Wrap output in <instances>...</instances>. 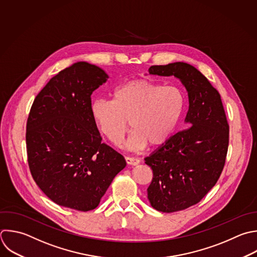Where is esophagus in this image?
I'll list each match as a JSON object with an SVG mask.
<instances>
[{"label": "esophagus", "instance_id": "1", "mask_svg": "<svg viewBox=\"0 0 257 257\" xmlns=\"http://www.w3.org/2000/svg\"><path fill=\"white\" fill-rule=\"evenodd\" d=\"M125 162L127 163V165L131 166H137L140 164V160L137 158H131V157H125Z\"/></svg>", "mask_w": 257, "mask_h": 257}]
</instances>
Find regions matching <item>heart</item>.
I'll return each mask as SVG.
<instances>
[{
  "label": "heart",
  "mask_w": 257,
  "mask_h": 257,
  "mask_svg": "<svg viewBox=\"0 0 257 257\" xmlns=\"http://www.w3.org/2000/svg\"><path fill=\"white\" fill-rule=\"evenodd\" d=\"M184 105V94L177 86L135 79L114 88L111 100H93L90 115L100 134L113 145L122 141L128 120L133 131L126 148L138 151L148 144H164L177 126Z\"/></svg>",
  "instance_id": "heart-1"
}]
</instances>
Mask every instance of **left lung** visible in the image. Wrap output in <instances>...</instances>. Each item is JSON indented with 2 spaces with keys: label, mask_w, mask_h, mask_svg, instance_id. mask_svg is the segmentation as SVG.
<instances>
[{
  "label": "left lung",
  "mask_w": 257,
  "mask_h": 257,
  "mask_svg": "<svg viewBox=\"0 0 257 257\" xmlns=\"http://www.w3.org/2000/svg\"><path fill=\"white\" fill-rule=\"evenodd\" d=\"M149 73L179 78L189 97L188 127L145 158L153 170L148 199L156 210L172 213L197 204L217 183L228 151L229 124L219 92L194 66L153 65Z\"/></svg>",
  "instance_id": "8db88e82"
}]
</instances>
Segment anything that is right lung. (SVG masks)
Listing matches in <instances>:
<instances>
[{
	"instance_id": "add662e5",
	"label": "right lung",
	"mask_w": 257,
	"mask_h": 257,
	"mask_svg": "<svg viewBox=\"0 0 257 257\" xmlns=\"http://www.w3.org/2000/svg\"><path fill=\"white\" fill-rule=\"evenodd\" d=\"M108 75L77 62L52 77L32 104L26 126L31 175L54 203L89 211L96 208L124 158L101 137L90 115L91 94Z\"/></svg>"
}]
</instances>
